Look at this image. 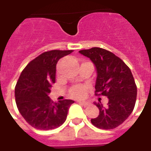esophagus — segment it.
<instances>
[{"label":"esophagus","instance_id":"esophagus-1","mask_svg":"<svg viewBox=\"0 0 151 151\" xmlns=\"http://www.w3.org/2000/svg\"><path fill=\"white\" fill-rule=\"evenodd\" d=\"M79 104L82 105L83 106L86 107V106H89L90 103L89 102V101H79Z\"/></svg>","mask_w":151,"mask_h":151}]
</instances>
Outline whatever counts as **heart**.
Returning <instances> with one entry per match:
<instances>
[{"mask_svg": "<svg viewBox=\"0 0 151 151\" xmlns=\"http://www.w3.org/2000/svg\"><path fill=\"white\" fill-rule=\"evenodd\" d=\"M70 93H71V95L73 97H74V98H82L86 94V91H85L84 88L79 86L73 88Z\"/></svg>", "mask_w": 151, "mask_h": 151, "instance_id": "1", "label": "heart"}]
</instances>
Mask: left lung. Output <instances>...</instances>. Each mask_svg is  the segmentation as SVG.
Returning a JSON list of instances; mask_svg holds the SVG:
<instances>
[{
  "mask_svg": "<svg viewBox=\"0 0 151 151\" xmlns=\"http://www.w3.org/2000/svg\"><path fill=\"white\" fill-rule=\"evenodd\" d=\"M91 60L97 71L96 94L108 98L107 106L94 102L99 115L91 119L93 126L103 129L116 128L127 119L134 108L137 86L129 68L114 53L101 48L80 50Z\"/></svg>",
  "mask_w": 151,
  "mask_h": 151,
  "instance_id": "left-lung-1",
  "label": "left lung"
}]
</instances>
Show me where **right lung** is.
<instances>
[{
  "label": "right lung",
  "mask_w": 151,
  "mask_h": 151,
  "mask_svg": "<svg viewBox=\"0 0 151 151\" xmlns=\"http://www.w3.org/2000/svg\"><path fill=\"white\" fill-rule=\"evenodd\" d=\"M73 50H51L41 53L26 65L15 87L17 106L30 126L37 129L58 128L66 120L74 101L65 99L54 103L49 94L55 82L56 65Z\"/></svg>",
  "instance_id": "right-lung-1"
}]
</instances>
